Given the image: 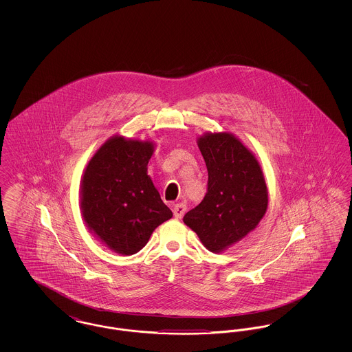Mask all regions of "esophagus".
<instances>
[{
  "label": "esophagus",
  "mask_w": 352,
  "mask_h": 352,
  "mask_svg": "<svg viewBox=\"0 0 352 352\" xmlns=\"http://www.w3.org/2000/svg\"><path fill=\"white\" fill-rule=\"evenodd\" d=\"M173 212H174V217H175V218H182L184 215V212H186V204H184V203H177V204H174Z\"/></svg>",
  "instance_id": "34e87169"
}]
</instances>
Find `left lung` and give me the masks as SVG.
<instances>
[{
  "label": "left lung",
  "mask_w": 352,
  "mask_h": 352,
  "mask_svg": "<svg viewBox=\"0 0 352 352\" xmlns=\"http://www.w3.org/2000/svg\"><path fill=\"white\" fill-rule=\"evenodd\" d=\"M197 144L208 171V188L184 221L208 251L220 253L257 228L268 208V188L254 153L234 133L207 132Z\"/></svg>",
  "instance_id": "8db88e82"
}]
</instances>
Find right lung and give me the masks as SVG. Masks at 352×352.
Here are the masks:
<instances>
[{
  "label": "right lung",
  "instance_id": "1",
  "mask_svg": "<svg viewBox=\"0 0 352 352\" xmlns=\"http://www.w3.org/2000/svg\"><path fill=\"white\" fill-rule=\"evenodd\" d=\"M155 144L109 137L84 168L80 211L91 234L118 254L141 251L173 212L148 175Z\"/></svg>",
  "mask_w": 352,
  "mask_h": 352
}]
</instances>
